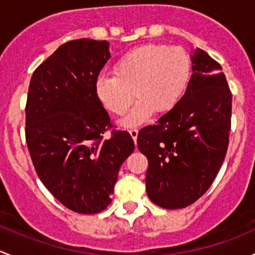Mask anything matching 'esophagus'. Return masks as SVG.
<instances>
[{"instance_id": "1", "label": "esophagus", "mask_w": 255, "mask_h": 255, "mask_svg": "<svg viewBox=\"0 0 255 255\" xmlns=\"http://www.w3.org/2000/svg\"><path fill=\"white\" fill-rule=\"evenodd\" d=\"M128 132H130L131 137L133 138V141H135V143H136V140H137V135H138L137 128H130V130H128Z\"/></svg>"}]
</instances>
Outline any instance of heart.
I'll list each match as a JSON object with an SVG mask.
<instances>
[{
    "mask_svg": "<svg viewBox=\"0 0 255 255\" xmlns=\"http://www.w3.org/2000/svg\"><path fill=\"white\" fill-rule=\"evenodd\" d=\"M191 60L179 46L148 44L123 55L114 66V75L97 78L96 93L109 112L122 115L138 97L124 127L140 124L154 112L166 113L175 106L189 82Z\"/></svg>",
    "mask_w": 255,
    "mask_h": 255,
    "instance_id": "heart-1",
    "label": "heart"
}]
</instances>
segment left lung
<instances>
[{
    "label": "left lung",
    "instance_id": "obj_1",
    "mask_svg": "<svg viewBox=\"0 0 255 255\" xmlns=\"http://www.w3.org/2000/svg\"><path fill=\"white\" fill-rule=\"evenodd\" d=\"M184 96L154 125L141 128L137 147L148 159L147 195L168 210L206 193L227 152L232 93L217 61L196 48Z\"/></svg>",
    "mask_w": 255,
    "mask_h": 255
}]
</instances>
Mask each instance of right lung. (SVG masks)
I'll list each match as a JSON object with an SVG mask.
<instances>
[{"mask_svg": "<svg viewBox=\"0 0 255 255\" xmlns=\"http://www.w3.org/2000/svg\"><path fill=\"white\" fill-rule=\"evenodd\" d=\"M110 59L106 40L62 44L31 76L25 106V140L39 179L67 209L98 214L112 203L118 173L135 145L113 130L96 93Z\"/></svg>", "mask_w": 255, "mask_h": 255, "instance_id": "right-lung-1", "label": "right lung"}]
</instances>
